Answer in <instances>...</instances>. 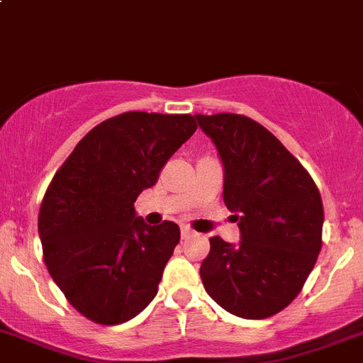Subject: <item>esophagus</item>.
<instances>
[{
	"mask_svg": "<svg viewBox=\"0 0 363 363\" xmlns=\"http://www.w3.org/2000/svg\"><path fill=\"white\" fill-rule=\"evenodd\" d=\"M181 237L184 238H189V237H194V230H189L188 226H181Z\"/></svg>",
	"mask_w": 363,
	"mask_h": 363,
	"instance_id": "obj_1",
	"label": "esophagus"
}]
</instances>
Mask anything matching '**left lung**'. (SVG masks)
I'll return each mask as SVG.
<instances>
[{
    "label": "left lung",
    "instance_id": "1",
    "mask_svg": "<svg viewBox=\"0 0 363 363\" xmlns=\"http://www.w3.org/2000/svg\"><path fill=\"white\" fill-rule=\"evenodd\" d=\"M224 166L222 197L240 242L210 238L201 279L240 318L277 315L293 302L322 247L324 208L311 175L269 130L238 113L195 116Z\"/></svg>",
    "mask_w": 363,
    "mask_h": 363
}]
</instances>
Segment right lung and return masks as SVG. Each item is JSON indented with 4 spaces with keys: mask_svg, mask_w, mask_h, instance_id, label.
Returning a JSON list of instances; mask_svg holds the SVG:
<instances>
[{
    "mask_svg": "<svg viewBox=\"0 0 363 363\" xmlns=\"http://www.w3.org/2000/svg\"><path fill=\"white\" fill-rule=\"evenodd\" d=\"M195 130L189 113H121L90 130L55 172L38 218L45 264L96 324L128 322L157 295L181 230L172 220L150 226L133 202Z\"/></svg>",
    "mask_w": 363,
    "mask_h": 363,
    "instance_id": "1",
    "label": "right lung"
}]
</instances>
